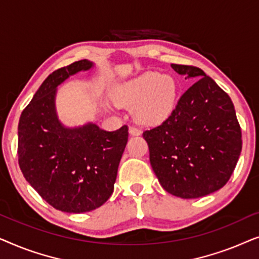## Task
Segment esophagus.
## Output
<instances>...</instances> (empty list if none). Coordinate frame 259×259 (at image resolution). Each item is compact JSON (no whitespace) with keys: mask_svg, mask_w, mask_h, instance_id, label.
<instances>
[{"mask_svg":"<svg viewBox=\"0 0 259 259\" xmlns=\"http://www.w3.org/2000/svg\"><path fill=\"white\" fill-rule=\"evenodd\" d=\"M130 134H131V136H140L141 130L137 126H131L130 127Z\"/></svg>","mask_w":259,"mask_h":259,"instance_id":"esophagus-1","label":"esophagus"}]
</instances>
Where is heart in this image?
<instances>
[{"instance_id":"b5f03b06","label":"heart","mask_w":259,"mask_h":259,"mask_svg":"<svg viewBox=\"0 0 259 259\" xmlns=\"http://www.w3.org/2000/svg\"><path fill=\"white\" fill-rule=\"evenodd\" d=\"M177 92V82L171 75L146 72L118 84L113 91V97L120 104L133 105L134 115L140 121L159 122L171 114Z\"/></svg>"}]
</instances>
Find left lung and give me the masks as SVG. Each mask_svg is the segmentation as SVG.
Segmentation results:
<instances>
[{"mask_svg":"<svg viewBox=\"0 0 259 259\" xmlns=\"http://www.w3.org/2000/svg\"><path fill=\"white\" fill-rule=\"evenodd\" d=\"M171 66L195 82L171 115L143 137L165 191L184 199L204 197L229 182L242 152V131L231 99L204 70Z\"/></svg>","mask_w":259,"mask_h":259,"instance_id":"8db88e82","label":"left lung"}]
</instances>
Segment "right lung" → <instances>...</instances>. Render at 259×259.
Returning <instances> with one entry per match:
<instances>
[{
    "mask_svg": "<svg viewBox=\"0 0 259 259\" xmlns=\"http://www.w3.org/2000/svg\"><path fill=\"white\" fill-rule=\"evenodd\" d=\"M93 62L80 60L48 75L19 122V165L24 178L56 210L93 211L114 190L128 127L107 132L95 123L67 128L55 112L56 87Z\"/></svg>",
    "mask_w": 259,
    "mask_h": 259,
    "instance_id": "add662e5",
    "label": "right lung"
}]
</instances>
